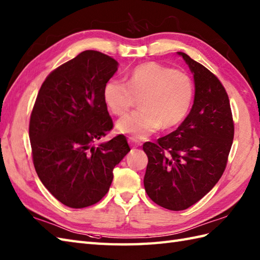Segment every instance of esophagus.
I'll return each mask as SVG.
<instances>
[{
	"instance_id": "obj_1",
	"label": "esophagus",
	"mask_w": 260,
	"mask_h": 260,
	"mask_svg": "<svg viewBox=\"0 0 260 260\" xmlns=\"http://www.w3.org/2000/svg\"><path fill=\"white\" fill-rule=\"evenodd\" d=\"M128 143L131 144V146H132L133 148H136L137 146H140V145H141V142L138 141L137 138L133 137V136H131V137L128 138Z\"/></svg>"
}]
</instances>
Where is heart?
<instances>
[{
  "label": "heart",
  "instance_id": "1",
  "mask_svg": "<svg viewBox=\"0 0 260 260\" xmlns=\"http://www.w3.org/2000/svg\"><path fill=\"white\" fill-rule=\"evenodd\" d=\"M103 99L113 114L123 116L141 99L142 110L120 118L116 127L123 134L145 138L160 126L174 128L186 118L192 99L194 84L184 71L174 70L157 62L135 66L126 83L111 78L103 88Z\"/></svg>",
  "mask_w": 260,
  "mask_h": 260
}]
</instances>
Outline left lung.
<instances>
[{
    "mask_svg": "<svg viewBox=\"0 0 260 260\" xmlns=\"http://www.w3.org/2000/svg\"><path fill=\"white\" fill-rule=\"evenodd\" d=\"M194 73L195 100L178 128L157 143H144L148 157L144 186L148 197L170 210H184L207 194L224 173L234 140L225 87L204 65L178 52Z\"/></svg>",
    "mask_w": 260,
    "mask_h": 260,
    "instance_id": "8db88e82",
    "label": "left lung"
}]
</instances>
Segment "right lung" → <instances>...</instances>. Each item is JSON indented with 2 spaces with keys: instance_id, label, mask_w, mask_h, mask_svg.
Returning <instances> with one entry per match:
<instances>
[{
  "instance_id": "obj_1",
  "label": "right lung",
  "mask_w": 260,
  "mask_h": 260,
  "mask_svg": "<svg viewBox=\"0 0 260 260\" xmlns=\"http://www.w3.org/2000/svg\"><path fill=\"white\" fill-rule=\"evenodd\" d=\"M117 65L104 53L84 51L47 75L34 103L28 135L36 174L71 208L99 203L131 150L124 135L94 146L114 126L103 88Z\"/></svg>"
}]
</instances>
